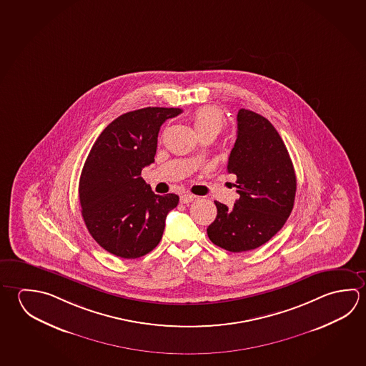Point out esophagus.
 Returning <instances> with one entry per match:
<instances>
[{
    "label": "esophagus",
    "mask_w": 366,
    "mask_h": 366,
    "mask_svg": "<svg viewBox=\"0 0 366 366\" xmlns=\"http://www.w3.org/2000/svg\"><path fill=\"white\" fill-rule=\"evenodd\" d=\"M194 199H195V195L186 192V194H182V195H181L180 202L182 204H187V203H192Z\"/></svg>",
    "instance_id": "1"
}]
</instances>
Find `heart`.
I'll list each match as a JSON object with an SVG mask.
<instances>
[{
    "label": "heart",
    "instance_id": "1",
    "mask_svg": "<svg viewBox=\"0 0 366 366\" xmlns=\"http://www.w3.org/2000/svg\"><path fill=\"white\" fill-rule=\"evenodd\" d=\"M192 124L199 136L208 134L217 136L224 127V113L216 107L199 108L192 114Z\"/></svg>",
    "mask_w": 366,
    "mask_h": 366
}]
</instances>
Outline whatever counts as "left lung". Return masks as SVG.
Listing matches in <instances>:
<instances>
[{"label": "left lung", "mask_w": 366, "mask_h": 366, "mask_svg": "<svg viewBox=\"0 0 366 366\" xmlns=\"http://www.w3.org/2000/svg\"><path fill=\"white\" fill-rule=\"evenodd\" d=\"M237 136L227 171L237 176L240 197L232 208L214 202L217 216L207 234L219 248L239 253L267 243L287 222L297 179L285 144L264 117L237 112Z\"/></svg>", "instance_id": "8db88e82"}]
</instances>
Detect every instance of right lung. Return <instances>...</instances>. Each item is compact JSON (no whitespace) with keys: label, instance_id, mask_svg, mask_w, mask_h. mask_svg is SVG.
I'll return each mask as SVG.
<instances>
[{"label":"right lung","instance_id":"right-lung-1","mask_svg":"<svg viewBox=\"0 0 366 366\" xmlns=\"http://www.w3.org/2000/svg\"><path fill=\"white\" fill-rule=\"evenodd\" d=\"M179 108H142L108 124L84 162L79 179L82 217L91 237L112 254L139 258L161 242L176 194L157 195L142 177L154 162L163 123Z\"/></svg>","mask_w":366,"mask_h":366}]
</instances>
